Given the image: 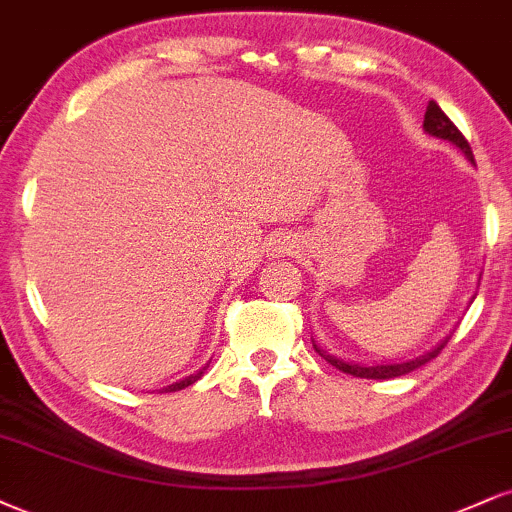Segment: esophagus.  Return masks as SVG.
<instances>
[{"mask_svg": "<svg viewBox=\"0 0 512 512\" xmlns=\"http://www.w3.org/2000/svg\"><path fill=\"white\" fill-rule=\"evenodd\" d=\"M295 248L291 236H276L272 243H269V257H281L286 252H291Z\"/></svg>", "mask_w": 512, "mask_h": 512, "instance_id": "esophagus-1", "label": "esophagus"}]
</instances>
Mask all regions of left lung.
I'll use <instances>...</instances> for the list:
<instances>
[{"mask_svg":"<svg viewBox=\"0 0 512 512\" xmlns=\"http://www.w3.org/2000/svg\"><path fill=\"white\" fill-rule=\"evenodd\" d=\"M424 133L434 135V138H441V140H448V143L458 147L463 155L470 159V162L474 164V157H472V147L470 143L465 140V135L458 131V128L453 126V121L448 119L446 114L441 112V107L436 102H429L427 104V114H424V123H422ZM448 338H451V334L443 336L439 343H436L434 348L424 350L422 355L412 357V360H405V362H386V365H357V362H346L341 360V357L336 355H329L326 350L319 346V343H315V338H312V346H315V350L319 355L324 357L329 365H334L336 369H341V372L346 374H353V377H360V379H393V377H403V374L412 372V369H417L420 365H424V362H429L432 357H436L441 353V348L446 346Z\"/></svg>","mask_w":512,"mask_h":512,"instance_id":"1","label":"left lung"}]
</instances>
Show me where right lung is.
Masks as SVG:
<instances>
[{
	"instance_id": "add662e5",
	"label": "right lung",
	"mask_w": 512,
	"mask_h": 512,
	"mask_svg": "<svg viewBox=\"0 0 512 512\" xmlns=\"http://www.w3.org/2000/svg\"><path fill=\"white\" fill-rule=\"evenodd\" d=\"M209 362H212V360H209ZM209 362H207V365H205V367H202V369H197V372H195V374H188V377H183V379H178V381H174V384L164 386V389H162V391H178V389H186V386H190V384H195V381L202 377V372H205V369L209 367Z\"/></svg>"
}]
</instances>
